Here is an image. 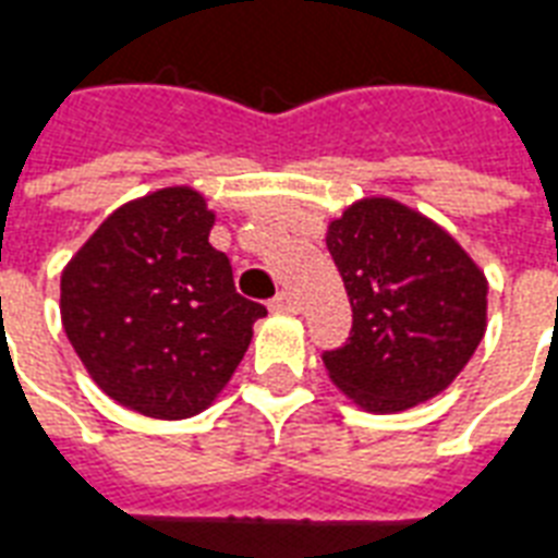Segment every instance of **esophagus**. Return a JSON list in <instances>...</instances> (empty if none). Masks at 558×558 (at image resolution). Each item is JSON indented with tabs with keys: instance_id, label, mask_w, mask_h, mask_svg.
Returning a JSON list of instances; mask_svg holds the SVG:
<instances>
[{
	"instance_id": "34e87169",
	"label": "esophagus",
	"mask_w": 558,
	"mask_h": 558,
	"mask_svg": "<svg viewBox=\"0 0 558 558\" xmlns=\"http://www.w3.org/2000/svg\"><path fill=\"white\" fill-rule=\"evenodd\" d=\"M270 308L279 311V314H296V311H300V302L293 300L291 291H279L274 300H270Z\"/></svg>"
}]
</instances>
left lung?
<instances>
[{"label": "left lung", "mask_w": 558, "mask_h": 558, "mask_svg": "<svg viewBox=\"0 0 558 558\" xmlns=\"http://www.w3.org/2000/svg\"><path fill=\"white\" fill-rule=\"evenodd\" d=\"M352 331L323 352L328 378L369 413L434 399L463 373L486 331V276L442 227L366 197L328 223Z\"/></svg>", "instance_id": "8db88e82"}]
</instances>
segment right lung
I'll return each mask as SVG.
<instances>
[{"mask_svg": "<svg viewBox=\"0 0 558 558\" xmlns=\"http://www.w3.org/2000/svg\"><path fill=\"white\" fill-rule=\"evenodd\" d=\"M211 223L203 194L159 189L116 209L60 276L69 343L93 381L142 416L209 408L267 314L235 291Z\"/></svg>", "mask_w": 558, "mask_h": 558, "instance_id": "add662e5", "label": "right lung"}]
</instances>
